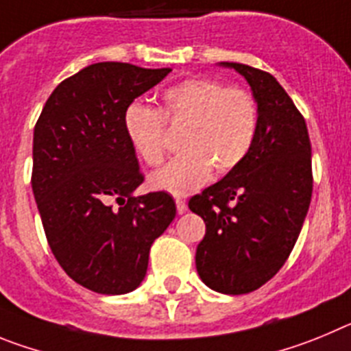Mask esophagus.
Here are the masks:
<instances>
[{
	"label": "esophagus",
	"instance_id": "34e87169",
	"mask_svg": "<svg viewBox=\"0 0 351 351\" xmlns=\"http://www.w3.org/2000/svg\"><path fill=\"white\" fill-rule=\"evenodd\" d=\"M175 203H176V211H178L180 215L185 213V211H187V203H185V199L176 197V199H175Z\"/></svg>",
	"mask_w": 351,
	"mask_h": 351
}]
</instances>
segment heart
I'll return each instance as SVG.
<instances>
[{
    "instance_id": "b5f03b06",
    "label": "heart",
    "mask_w": 351,
    "mask_h": 351,
    "mask_svg": "<svg viewBox=\"0 0 351 351\" xmlns=\"http://www.w3.org/2000/svg\"><path fill=\"white\" fill-rule=\"evenodd\" d=\"M164 122L185 124L183 152L150 176L157 191L185 195L203 187L211 171L227 175L248 157L258 131V105L245 89H226L206 78H189L162 93V110L131 103L124 131L136 156L157 166L166 156Z\"/></svg>"
}]
</instances>
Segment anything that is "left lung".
I'll use <instances>...</instances> for the list:
<instances>
[{
  "label": "left lung",
  "instance_id": "1",
  "mask_svg": "<svg viewBox=\"0 0 351 351\" xmlns=\"http://www.w3.org/2000/svg\"><path fill=\"white\" fill-rule=\"evenodd\" d=\"M258 105V131L234 171L189 201L206 223L195 250L199 278L211 290L239 295L280 271L298 241L311 192V143L293 101L273 75L239 62Z\"/></svg>",
  "mask_w": 351,
  "mask_h": 351
}]
</instances>
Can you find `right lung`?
Returning <instances> with one entry per match:
<instances>
[{
  "mask_svg": "<svg viewBox=\"0 0 351 351\" xmlns=\"http://www.w3.org/2000/svg\"><path fill=\"white\" fill-rule=\"evenodd\" d=\"M171 68L96 62L66 78L34 128L33 194L50 250L71 280L106 295L143 282L150 246L176 215L168 192L143 182L124 112Z\"/></svg>",
  "mask_w": 351,
  "mask_h": 351,
  "instance_id": "right-lung-1",
  "label": "right lung"
}]
</instances>
